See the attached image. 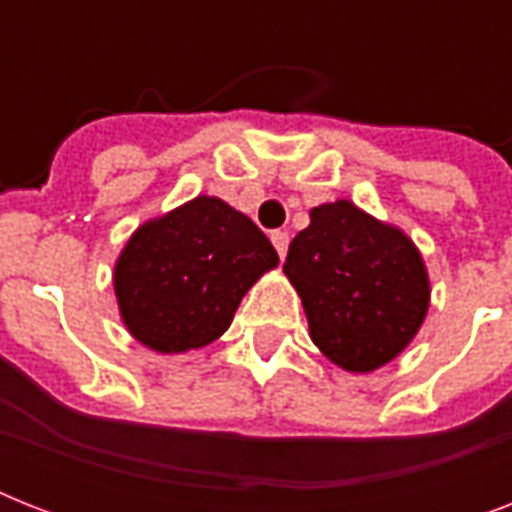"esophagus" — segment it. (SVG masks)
I'll return each instance as SVG.
<instances>
[{
  "mask_svg": "<svg viewBox=\"0 0 512 512\" xmlns=\"http://www.w3.org/2000/svg\"><path fill=\"white\" fill-rule=\"evenodd\" d=\"M271 241H273V247H276V252H279V257L287 255V247H289V233L287 231H273Z\"/></svg>",
  "mask_w": 512,
  "mask_h": 512,
  "instance_id": "34e87169",
  "label": "esophagus"
}]
</instances>
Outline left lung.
I'll return each mask as SVG.
<instances>
[{
  "mask_svg": "<svg viewBox=\"0 0 512 512\" xmlns=\"http://www.w3.org/2000/svg\"><path fill=\"white\" fill-rule=\"evenodd\" d=\"M284 273L303 300L313 345L345 372L390 364L428 316L430 276L417 244L348 199L311 209Z\"/></svg>",
  "mask_w": 512,
  "mask_h": 512,
  "instance_id": "obj_1",
  "label": "left lung"
}]
</instances>
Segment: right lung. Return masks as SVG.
Masks as SVG:
<instances>
[{"mask_svg":"<svg viewBox=\"0 0 512 512\" xmlns=\"http://www.w3.org/2000/svg\"><path fill=\"white\" fill-rule=\"evenodd\" d=\"M279 255L244 212L196 196L135 228L114 265L119 316L135 340L172 356L231 327L241 297Z\"/></svg>","mask_w":512,"mask_h":512,"instance_id":"right-lung-1","label":"right lung"}]
</instances>
